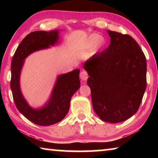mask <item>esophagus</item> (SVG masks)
<instances>
[{
  "label": "esophagus",
  "mask_w": 158,
  "mask_h": 158,
  "mask_svg": "<svg viewBox=\"0 0 158 158\" xmlns=\"http://www.w3.org/2000/svg\"><path fill=\"white\" fill-rule=\"evenodd\" d=\"M80 78L82 81H86L87 79L89 78V74H88L86 71H81L80 73Z\"/></svg>",
  "instance_id": "esophagus-1"
}]
</instances>
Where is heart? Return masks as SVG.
Masks as SVG:
<instances>
[{
	"label": "heart",
	"instance_id": "1",
	"mask_svg": "<svg viewBox=\"0 0 158 158\" xmlns=\"http://www.w3.org/2000/svg\"><path fill=\"white\" fill-rule=\"evenodd\" d=\"M106 40L103 37L100 36L98 34L93 33L89 37L86 41V47H94L95 49H100L105 45Z\"/></svg>",
	"mask_w": 158,
	"mask_h": 158
}]
</instances>
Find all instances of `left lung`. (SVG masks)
Listing matches in <instances>:
<instances>
[{"label": "left lung", "mask_w": 158, "mask_h": 158, "mask_svg": "<svg viewBox=\"0 0 158 158\" xmlns=\"http://www.w3.org/2000/svg\"><path fill=\"white\" fill-rule=\"evenodd\" d=\"M110 44L85 61L93 107L101 120L117 123L139 108L146 88V60L129 35L107 31Z\"/></svg>", "instance_id": "1"}]
</instances>
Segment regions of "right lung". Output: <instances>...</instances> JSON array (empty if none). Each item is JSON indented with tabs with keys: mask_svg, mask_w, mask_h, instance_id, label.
<instances>
[{
	"mask_svg": "<svg viewBox=\"0 0 158 158\" xmlns=\"http://www.w3.org/2000/svg\"><path fill=\"white\" fill-rule=\"evenodd\" d=\"M58 40V30L34 31L26 35L19 45L11 64L10 87L15 105L21 114L35 124L48 126L65 118L69 108L72 96L80 87L79 69L58 77L49 100L44 107H31L21 94L19 77L24 59L35 51L49 48Z\"/></svg>",
	"mask_w": 158,
	"mask_h": 158,
	"instance_id": "add662e5",
	"label": "right lung"
}]
</instances>
